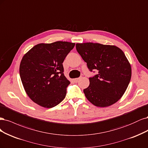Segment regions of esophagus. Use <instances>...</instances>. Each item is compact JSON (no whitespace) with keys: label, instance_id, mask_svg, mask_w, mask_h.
Segmentation results:
<instances>
[{"label":"esophagus","instance_id":"obj_1","mask_svg":"<svg viewBox=\"0 0 148 148\" xmlns=\"http://www.w3.org/2000/svg\"><path fill=\"white\" fill-rule=\"evenodd\" d=\"M82 78V77H79V78H76V79H74V81L75 82H78V81Z\"/></svg>","mask_w":148,"mask_h":148}]
</instances>
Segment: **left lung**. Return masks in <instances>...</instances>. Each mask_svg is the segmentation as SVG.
<instances>
[{
	"label": "left lung",
	"instance_id": "8db88e82",
	"mask_svg": "<svg viewBox=\"0 0 148 148\" xmlns=\"http://www.w3.org/2000/svg\"><path fill=\"white\" fill-rule=\"evenodd\" d=\"M75 47L90 72L98 71L89 77V86L84 90L87 99L98 107L116 103L131 79V66L124 53L116 46L98 43L76 44Z\"/></svg>",
	"mask_w": 148,
	"mask_h": 148
}]
</instances>
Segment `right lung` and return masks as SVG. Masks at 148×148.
<instances>
[{"label":"right lung","mask_w":148,"mask_h":148,"mask_svg":"<svg viewBox=\"0 0 148 148\" xmlns=\"http://www.w3.org/2000/svg\"><path fill=\"white\" fill-rule=\"evenodd\" d=\"M74 43L57 41L39 44L24 55L20 75L27 95L39 105L51 108L64 99L69 80L64 75L63 63Z\"/></svg>","instance_id":"right-lung-1"}]
</instances>
